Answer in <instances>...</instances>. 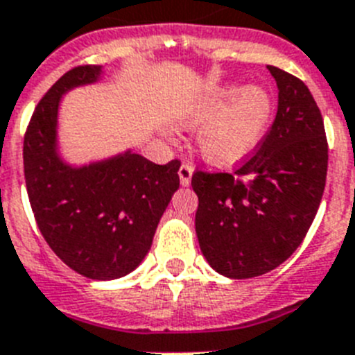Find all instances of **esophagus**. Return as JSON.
Returning <instances> with one entry per match:
<instances>
[{
    "label": "esophagus",
    "mask_w": 355,
    "mask_h": 355,
    "mask_svg": "<svg viewBox=\"0 0 355 355\" xmlns=\"http://www.w3.org/2000/svg\"><path fill=\"white\" fill-rule=\"evenodd\" d=\"M192 174H193V165L190 162H183L180 167V180L183 187H188L190 181H192Z\"/></svg>",
    "instance_id": "obj_1"
}]
</instances>
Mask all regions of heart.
I'll return each mask as SVG.
<instances>
[{"label":"heart","mask_w":355,"mask_h":355,"mask_svg":"<svg viewBox=\"0 0 355 355\" xmlns=\"http://www.w3.org/2000/svg\"><path fill=\"white\" fill-rule=\"evenodd\" d=\"M272 115V97L258 87H227L196 110L190 126H205L199 149L209 163L233 165L258 144Z\"/></svg>","instance_id":"b5f03b06"}]
</instances>
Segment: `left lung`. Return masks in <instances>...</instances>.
Returning a JSON list of instances; mask_svg holds the SVG:
<instances>
[{"instance_id":"8db88e82","label":"left lung","mask_w":355,"mask_h":355,"mask_svg":"<svg viewBox=\"0 0 355 355\" xmlns=\"http://www.w3.org/2000/svg\"><path fill=\"white\" fill-rule=\"evenodd\" d=\"M277 115L234 172L196 171V233L205 258L231 279L277 268L302 243L327 178L324 119L302 80L266 65Z\"/></svg>"}]
</instances>
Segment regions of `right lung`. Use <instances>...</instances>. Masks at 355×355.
<instances>
[{"mask_svg": "<svg viewBox=\"0 0 355 355\" xmlns=\"http://www.w3.org/2000/svg\"><path fill=\"white\" fill-rule=\"evenodd\" d=\"M99 65L71 69L44 94L24 135V180L31 211L53 252L78 274L108 281L130 274L149 252L163 211L180 188V159L156 165L126 153L71 168L55 153L62 94L92 83Z\"/></svg>", "mask_w": 355, "mask_h": 355, "instance_id": "obj_1", "label": "right lung"}]
</instances>
